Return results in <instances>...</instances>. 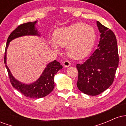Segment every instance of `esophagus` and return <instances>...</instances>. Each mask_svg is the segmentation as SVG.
<instances>
[{
	"label": "esophagus",
	"mask_w": 126,
	"mask_h": 126,
	"mask_svg": "<svg viewBox=\"0 0 126 126\" xmlns=\"http://www.w3.org/2000/svg\"><path fill=\"white\" fill-rule=\"evenodd\" d=\"M63 66L64 67H69V66H70V62L68 60H65V61L63 62Z\"/></svg>",
	"instance_id": "obj_1"
}]
</instances>
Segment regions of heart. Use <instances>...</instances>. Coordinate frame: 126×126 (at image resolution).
I'll return each mask as SVG.
<instances>
[{
  "label": "heart",
  "instance_id": "1",
  "mask_svg": "<svg viewBox=\"0 0 126 126\" xmlns=\"http://www.w3.org/2000/svg\"><path fill=\"white\" fill-rule=\"evenodd\" d=\"M51 46L59 51V46L66 47L67 54L75 59L87 56L94 46L96 32L94 28L85 23L78 22L59 28L54 32Z\"/></svg>",
  "mask_w": 126,
  "mask_h": 126
}]
</instances>
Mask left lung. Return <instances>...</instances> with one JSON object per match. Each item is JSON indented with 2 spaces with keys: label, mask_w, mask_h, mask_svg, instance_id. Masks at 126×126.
Segmentation results:
<instances>
[{
  "label": "left lung",
  "mask_w": 126,
  "mask_h": 126,
  "mask_svg": "<svg viewBox=\"0 0 126 126\" xmlns=\"http://www.w3.org/2000/svg\"><path fill=\"white\" fill-rule=\"evenodd\" d=\"M101 33L98 48L83 64H77V86L88 95L100 94L112 85L118 66L117 42L114 32L96 22Z\"/></svg>",
  "instance_id": "left-lung-1"
}]
</instances>
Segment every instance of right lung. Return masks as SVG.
Returning <instances> with one entry per match:
<instances>
[{"instance_id":"add662e5","label":"right lung","mask_w":126,"mask_h":126,"mask_svg":"<svg viewBox=\"0 0 126 126\" xmlns=\"http://www.w3.org/2000/svg\"><path fill=\"white\" fill-rule=\"evenodd\" d=\"M37 23V21L21 24L11 32L7 40L4 57V63L13 87L25 96L36 99L47 96L53 90L54 87L55 75L59 70L62 69L63 66L56 60L50 62L47 65L41 76L35 82L30 84H25L16 79L11 73L6 64V51L9 43L14 39L25 35L40 36V34L35 27Z\"/></svg>"}]
</instances>
